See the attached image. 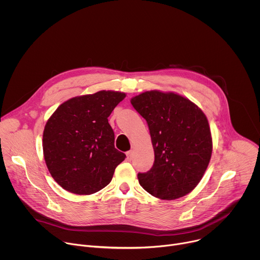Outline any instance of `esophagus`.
<instances>
[{"instance_id": "obj_1", "label": "esophagus", "mask_w": 260, "mask_h": 260, "mask_svg": "<svg viewBox=\"0 0 260 260\" xmlns=\"http://www.w3.org/2000/svg\"><path fill=\"white\" fill-rule=\"evenodd\" d=\"M126 158H127V160H132V158H133V151H127L126 152Z\"/></svg>"}]
</instances>
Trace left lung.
<instances>
[{"instance_id": "obj_1", "label": "left lung", "mask_w": 260, "mask_h": 260, "mask_svg": "<svg viewBox=\"0 0 260 260\" xmlns=\"http://www.w3.org/2000/svg\"><path fill=\"white\" fill-rule=\"evenodd\" d=\"M149 126L153 167L139 173L141 186L160 200H177L191 192L212 156L213 142L205 113L176 92L144 91L131 99Z\"/></svg>"}]
</instances>
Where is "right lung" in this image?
I'll return each instance as SVG.
<instances>
[{"instance_id":"1","label":"right lung","mask_w":260,"mask_h":260,"mask_svg":"<svg viewBox=\"0 0 260 260\" xmlns=\"http://www.w3.org/2000/svg\"><path fill=\"white\" fill-rule=\"evenodd\" d=\"M126 93L100 90L63 102L47 120L43 154L54 181L64 190L89 196L106 187L125 154L114 147L108 117Z\"/></svg>"}]
</instances>
